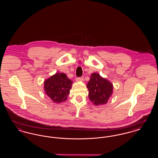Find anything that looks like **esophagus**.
<instances>
[{
	"label": "esophagus",
	"mask_w": 158,
	"mask_h": 158,
	"mask_svg": "<svg viewBox=\"0 0 158 158\" xmlns=\"http://www.w3.org/2000/svg\"><path fill=\"white\" fill-rule=\"evenodd\" d=\"M83 79H84L83 77H77V78L76 79V81L77 82H81V81H83Z\"/></svg>",
	"instance_id": "esophagus-1"
}]
</instances>
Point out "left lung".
<instances>
[{
    "instance_id": "obj_1",
    "label": "left lung",
    "mask_w": 158,
    "mask_h": 158,
    "mask_svg": "<svg viewBox=\"0 0 158 158\" xmlns=\"http://www.w3.org/2000/svg\"><path fill=\"white\" fill-rule=\"evenodd\" d=\"M87 88L89 98L95 105L105 104L113 94V84L97 73L91 75Z\"/></svg>"
}]
</instances>
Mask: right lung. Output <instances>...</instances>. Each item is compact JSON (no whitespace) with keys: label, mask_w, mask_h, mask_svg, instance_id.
Listing matches in <instances>:
<instances>
[{"label":"right lung","mask_w":158,"mask_h":158,"mask_svg":"<svg viewBox=\"0 0 158 158\" xmlns=\"http://www.w3.org/2000/svg\"><path fill=\"white\" fill-rule=\"evenodd\" d=\"M72 83L64 73H56L44 81L45 93L53 102L60 103L67 99Z\"/></svg>","instance_id":"1"}]
</instances>
